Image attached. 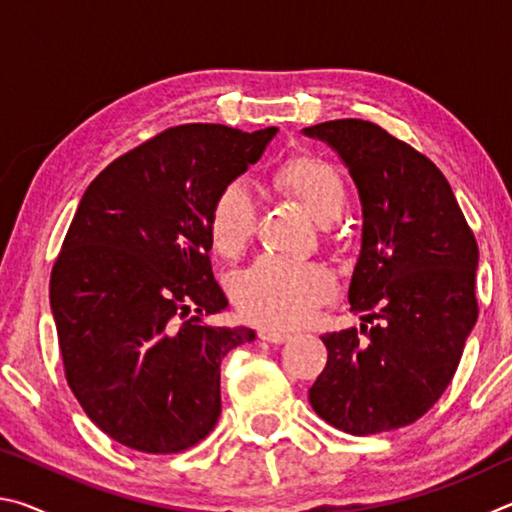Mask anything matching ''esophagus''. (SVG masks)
I'll list each match as a JSON object with an SVG mask.
<instances>
[{
	"mask_svg": "<svg viewBox=\"0 0 512 512\" xmlns=\"http://www.w3.org/2000/svg\"><path fill=\"white\" fill-rule=\"evenodd\" d=\"M259 339L262 341H266V343H284V341H289L291 339V334H287V332H280V329H268V327H264L262 332H259Z\"/></svg>",
	"mask_w": 512,
	"mask_h": 512,
	"instance_id": "1",
	"label": "esophagus"
}]
</instances>
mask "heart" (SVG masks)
Segmentation results:
<instances>
[{"instance_id":"heart-1","label":"heart","mask_w":512,"mask_h":512,"mask_svg":"<svg viewBox=\"0 0 512 512\" xmlns=\"http://www.w3.org/2000/svg\"><path fill=\"white\" fill-rule=\"evenodd\" d=\"M275 183L300 201L318 223L339 219L348 201V189L339 171L314 155H298L284 162L275 173ZM255 228V194L244 183L223 187L210 214L214 248L223 255H237ZM334 291L336 282L325 266L282 257H262L237 277L232 289L241 314L271 327L305 323Z\"/></svg>"}]
</instances>
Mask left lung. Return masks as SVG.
Listing matches in <instances>:
<instances>
[{
  "label": "left lung",
  "instance_id": "8db88e82",
  "mask_svg": "<svg viewBox=\"0 0 512 512\" xmlns=\"http://www.w3.org/2000/svg\"><path fill=\"white\" fill-rule=\"evenodd\" d=\"M339 155L363 205L350 280L354 327L325 334L327 366L309 388L325 422L352 436L406 427L452 381L476 325L479 246L440 169L363 119L302 128Z\"/></svg>",
  "mask_w": 512,
  "mask_h": 512
}]
</instances>
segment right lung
Masks as SVG:
<instances>
[{
    "label": "right lung",
    "mask_w": 512,
    "mask_h": 512,
    "mask_svg": "<svg viewBox=\"0 0 512 512\" xmlns=\"http://www.w3.org/2000/svg\"><path fill=\"white\" fill-rule=\"evenodd\" d=\"M275 135V126L169 128L85 189L49 300L67 384L117 443L176 454L219 420L221 361L257 334L201 323L228 307L207 257L210 214Z\"/></svg>",
    "instance_id": "add662e5"
}]
</instances>
